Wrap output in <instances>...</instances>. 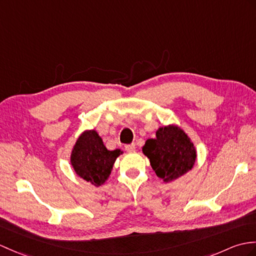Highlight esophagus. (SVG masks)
<instances>
[{"label": "esophagus", "instance_id": "esophagus-1", "mask_svg": "<svg viewBox=\"0 0 256 256\" xmlns=\"http://www.w3.org/2000/svg\"><path fill=\"white\" fill-rule=\"evenodd\" d=\"M126 150L128 152H135V144H130V145H126Z\"/></svg>", "mask_w": 256, "mask_h": 256}]
</instances>
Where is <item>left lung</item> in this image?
<instances>
[{
  "label": "left lung",
  "mask_w": 256,
  "mask_h": 256,
  "mask_svg": "<svg viewBox=\"0 0 256 256\" xmlns=\"http://www.w3.org/2000/svg\"><path fill=\"white\" fill-rule=\"evenodd\" d=\"M142 152L164 182H171L186 174L193 168L196 160L194 144L176 126L159 128L156 138L146 140Z\"/></svg>",
  "instance_id": "left-lung-1"
}]
</instances>
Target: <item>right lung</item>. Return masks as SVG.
I'll return each instance as SVG.
<instances>
[{
	"mask_svg": "<svg viewBox=\"0 0 256 256\" xmlns=\"http://www.w3.org/2000/svg\"><path fill=\"white\" fill-rule=\"evenodd\" d=\"M121 150H108L94 130H85L77 138L70 154V164L76 174L94 186L108 179Z\"/></svg>",
	"mask_w": 256,
	"mask_h": 256,
	"instance_id": "add662e5",
	"label": "right lung"
}]
</instances>
